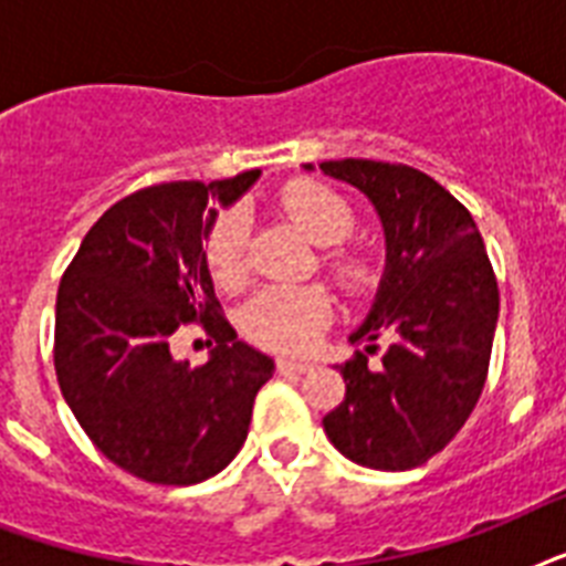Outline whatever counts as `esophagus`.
<instances>
[{"instance_id": "esophagus-1", "label": "esophagus", "mask_w": 566, "mask_h": 566, "mask_svg": "<svg viewBox=\"0 0 566 566\" xmlns=\"http://www.w3.org/2000/svg\"><path fill=\"white\" fill-rule=\"evenodd\" d=\"M275 370L282 373V376H287V373H308L311 364L308 361H291V358H279V361H275Z\"/></svg>"}]
</instances>
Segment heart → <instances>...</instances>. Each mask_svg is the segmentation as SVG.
<instances>
[{"label": "heart", "instance_id": "1", "mask_svg": "<svg viewBox=\"0 0 566 566\" xmlns=\"http://www.w3.org/2000/svg\"><path fill=\"white\" fill-rule=\"evenodd\" d=\"M279 202L284 213L305 231V238L314 240L317 247H335L353 234L358 222L349 199L319 181H291L279 193ZM205 264L222 291H238L247 282V222L240 213L231 211L213 220L205 238ZM326 270L349 291H358L370 282V261L355 249L328 252ZM332 311L335 305L323 284H275L247 302L240 314V328L252 344L264 346L270 353L300 355L308 353L326 332Z\"/></svg>", "mask_w": 566, "mask_h": 566}]
</instances>
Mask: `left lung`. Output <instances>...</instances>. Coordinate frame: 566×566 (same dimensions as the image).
I'll return each instance as SVG.
<instances>
[{
  "instance_id": "left-lung-1",
  "label": "left lung",
  "mask_w": 566,
  "mask_h": 566,
  "mask_svg": "<svg viewBox=\"0 0 566 566\" xmlns=\"http://www.w3.org/2000/svg\"><path fill=\"white\" fill-rule=\"evenodd\" d=\"M319 170L376 205L387 243L376 302L349 337L364 349L340 367L346 396L323 429L355 464L411 470L455 438L482 396L500 317L496 275L470 211L426 172L367 158ZM381 339L388 349L370 368Z\"/></svg>"
}]
</instances>
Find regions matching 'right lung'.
Instances as JSON below:
<instances>
[{
    "instance_id": "obj_1",
    "label": "right lung",
    "mask_w": 566,
    "mask_h": 566,
    "mask_svg": "<svg viewBox=\"0 0 566 566\" xmlns=\"http://www.w3.org/2000/svg\"><path fill=\"white\" fill-rule=\"evenodd\" d=\"M258 176L167 181L119 199L84 234L57 287L61 394L93 447L144 482L220 473L275 370L222 317L202 249L217 202L231 205ZM188 322H202L218 344L202 368L169 355L171 332Z\"/></svg>"
}]
</instances>
